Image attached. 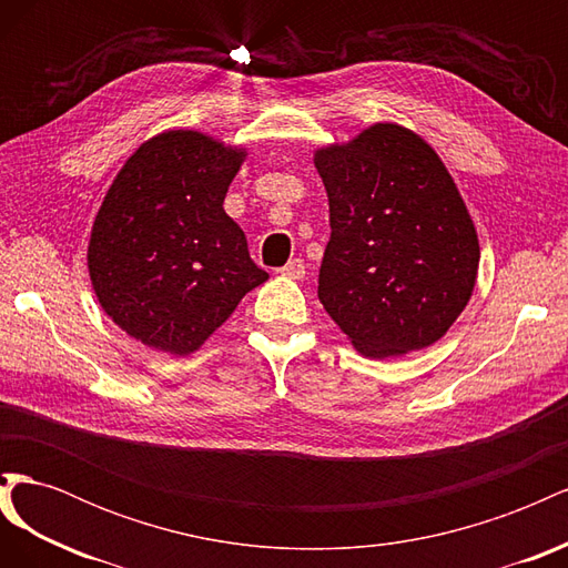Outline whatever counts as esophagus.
<instances>
[{
  "mask_svg": "<svg viewBox=\"0 0 568 568\" xmlns=\"http://www.w3.org/2000/svg\"><path fill=\"white\" fill-rule=\"evenodd\" d=\"M280 272H282V277L303 280L305 277V263L301 261V257H294V261H288Z\"/></svg>",
  "mask_w": 568,
  "mask_h": 568,
  "instance_id": "1",
  "label": "esophagus"
}]
</instances>
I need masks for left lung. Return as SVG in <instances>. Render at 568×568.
I'll return each mask as SVG.
<instances>
[{"label": "left lung", "instance_id": "left-lung-1", "mask_svg": "<svg viewBox=\"0 0 568 568\" xmlns=\"http://www.w3.org/2000/svg\"><path fill=\"white\" fill-rule=\"evenodd\" d=\"M332 236L317 296L367 357L432 346L469 303L478 236L438 153L422 136L376 123L315 153Z\"/></svg>", "mask_w": 568, "mask_h": 568}]
</instances>
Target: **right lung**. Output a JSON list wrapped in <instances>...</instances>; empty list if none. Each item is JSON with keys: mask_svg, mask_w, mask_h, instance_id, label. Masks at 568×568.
<instances>
[{"mask_svg": "<svg viewBox=\"0 0 568 568\" xmlns=\"http://www.w3.org/2000/svg\"><path fill=\"white\" fill-rule=\"evenodd\" d=\"M246 151L194 130L136 149L97 213L88 265L94 294L144 346L194 353L267 280L222 203Z\"/></svg>", "mask_w": 568, "mask_h": 568, "instance_id": "add662e5", "label": "right lung"}]
</instances>
